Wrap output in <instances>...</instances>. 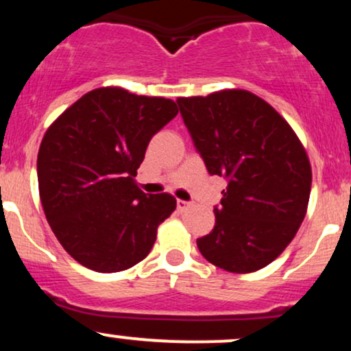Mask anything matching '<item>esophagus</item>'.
Instances as JSON below:
<instances>
[{"label":"esophagus","instance_id":"34e87169","mask_svg":"<svg viewBox=\"0 0 351 351\" xmlns=\"http://www.w3.org/2000/svg\"><path fill=\"white\" fill-rule=\"evenodd\" d=\"M189 208H191V203H188V201H183V199H178V201H176V209H178L180 213L188 211Z\"/></svg>","mask_w":351,"mask_h":351}]
</instances>
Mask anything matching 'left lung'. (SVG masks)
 <instances>
[{"label": "left lung", "mask_w": 351, "mask_h": 351, "mask_svg": "<svg viewBox=\"0 0 351 351\" xmlns=\"http://www.w3.org/2000/svg\"><path fill=\"white\" fill-rule=\"evenodd\" d=\"M176 104L209 175L228 181L215 228L196 241L199 252L228 272L259 271L291 244L307 213V152L252 92L231 88Z\"/></svg>", "instance_id": "left-lung-1"}]
</instances>
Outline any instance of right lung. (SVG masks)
<instances>
[{"label":"right lung","instance_id":"add662e5","mask_svg":"<svg viewBox=\"0 0 351 351\" xmlns=\"http://www.w3.org/2000/svg\"><path fill=\"white\" fill-rule=\"evenodd\" d=\"M176 114L170 99L100 87L47 128L38 153L39 196L52 232L79 264L119 272L152 251L176 199L147 195L135 176L152 136Z\"/></svg>","mask_w":351,"mask_h":351}]
</instances>
